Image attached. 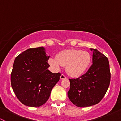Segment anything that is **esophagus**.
<instances>
[{"label":"esophagus","instance_id":"obj_1","mask_svg":"<svg viewBox=\"0 0 121 121\" xmlns=\"http://www.w3.org/2000/svg\"><path fill=\"white\" fill-rule=\"evenodd\" d=\"M66 78H67V77H66L64 75H63V74H62V75L60 76V79H61V80H63V79H66Z\"/></svg>","mask_w":121,"mask_h":121}]
</instances>
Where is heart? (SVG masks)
I'll list each match as a JSON object with an SVG mask.
<instances>
[{"instance_id": "1", "label": "heart", "mask_w": 121, "mask_h": 121, "mask_svg": "<svg viewBox=\"0 0 121 121\" xmlns=\"http://www.w3.org/2000/svg\"><path fill=\"white\" fill-rule=\"evenodd\" d=\"M91 62V57L88 52L82 50H65L57 54L56 57L49 58L48 63L55 69L62 66H67V72L69 75L78 77L87 70Z\"/></svg>"}]
</instances>
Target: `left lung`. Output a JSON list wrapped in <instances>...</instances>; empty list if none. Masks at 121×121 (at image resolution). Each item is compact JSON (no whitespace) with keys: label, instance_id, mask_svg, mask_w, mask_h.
I'll return each mask as SVG.
<instances>
[{"label":"left lung","instance_id":"8db88e82","mask_svg":"<svg viewBox=\"0 0 121 121\" xmlns=\"http://www.w3.org/2000/svg\"><path fill=\"white\" fill-rule=\"evenodd\" d=\"M92 52V64L88 71L77 79H69V99L78 107H89L97 104L104 97L110 82L108 58L97 49Z\"/></svg>","mask_w":121,"mask_h":121}]
</instances>
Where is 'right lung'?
I'll return each mask as SVG.
<instances>
[{"label": "right lung", "instance_id": "right-lung-1", "mask_svg": "<svg viewBox=\"0 0 121 121\" xmlns=\"http://www.w3.org/2000/svg\"><path fill=\"white\" fill-rule=\"evenodd\" d=\"M49 56L43 47L30 48L19 54L14 60L11 84L19 100L29 107H39L46 103L60 73L48 69Z\"/></svg>", "mask_w": 121, "mask_h": 121}]
</instances>
